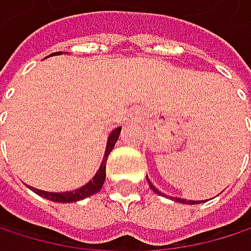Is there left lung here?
<instances>
[{"instance_id": "left-lung-1", "label": "left lung", "mask_w": 251, "mask_h": 251, "mask_svg": "<svg viewBox=\"0 0 251 251\" xmlns=\"http://www.w3.org/2000/svg\"><path fill=\"white\" fill-rule=\"evenodd\" d=\"M146 177H148V176H146ZM148 182H149V187H151V190H153L156 194H159V191H158V190H156V188L152 185V182H151L149 179H148ZM176 201H180V203H190V205H196V203H197V201H193V200H188V201H187V200H184V199H176ZM199 203H200V201H199Z\"/></svg>"}]
</instances>
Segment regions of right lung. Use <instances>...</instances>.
Here are the masks:
<instances>
[{"label":"right lung","mask_w":251,"mask_h":251,"mask_svg":"<svg viewBox=\"0 0 251 251\" xmlns=\"http://www.w3.org/2000/svg\"><path fill=\"white\" fill-rule=\"evenodd\" d=\"M55 54H61V52H55ZM54 55V54H51ZM120 135V128H116L110 137H108V143H107V151H105V155H103V161L100 164L99 170L96 172V175L93 176V179L90 182H87L84 187H81L79 190H75V191H67V193H48V191H42V190H36L33 188L39 196L48 199V200H52V201H60V203H69V201H78V200H82L85 197H89L98 191H100L103 182H105V166H107V158L110 155V152L113 151L114 144L117 141Z\"/></svg>","instance_id":"right-lung-1"}]
</instances>
